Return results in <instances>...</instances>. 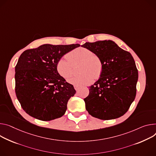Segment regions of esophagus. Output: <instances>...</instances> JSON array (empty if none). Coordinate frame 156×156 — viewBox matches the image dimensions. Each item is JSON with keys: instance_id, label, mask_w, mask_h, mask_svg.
<instances>
[{"instance_id": "obj_1", "label": "esophagus", "mask_w": 156, "mask_h": 156, "mask_svg": "<svg viewBox=\"0 0 156 156\" xmlns=\"http://www.w3.org/2000/svg\"><path fill=\"white\" fill-rule=\"evenodd\" d=\"M74 88H75V89L76 91H78V90H79V88H80V87H78V86H75V87H74Z\"/></svg>"}]
</instances>
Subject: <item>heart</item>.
<instances>
[{
	"mask_svg": "<svg viewBox=\"0 0 156 156\" xmlns=\"http://www.w3.org/2000/svg\"><path fill=\"white\" fill-rule=\"evenodd\" d=\"M66 56L71 63H81L80 68L81 74L69 78L68 80L69 83L75 86L87 85L93 81L94 78L97 80L100 77L103 70L101 60L98 55L93 54L90 49L79 47L69 52ZM69 61L65 58H60L56 65L58 73L65 79L68 78L73 73Z\"/></svg>",
	"mask_w": 156,
	"mask_h": 156,
	"instance_id": "obj_1",
	"label": "heart"
}]
</instances>
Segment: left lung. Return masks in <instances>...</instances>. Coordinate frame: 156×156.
Here are the masks:
<instances>
[{"label":"left lung","mask_w":156,"mask_h":156,"mask_svg":"<svg viewBox=\"0 0 156 156\" xmlns=\"http://www.w3.org/2000/svg\"><path fill=\"white\" fill-rule=\"evenodd\" d=\"M81 47L98 55L103 64L100 78L89 87V95L84 99L86 109L103 120L123 116L136 94L138 71L133 56L110 40L86 42Z\"/></svg>","instance_id":"left-lung-1"}]
</instances>
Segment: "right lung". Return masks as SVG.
I'll return each mask as SVG.
<instances>
[{
    "instance_id": "obj_1",
    "label": "right lung",
    "mask_w": 156,
    "mask_h": 156,
    "mask_svg": "<svg viewBox=\"0 0 156 156\" xmlns=\"http://www.w3.org/2000/svg\"><path fill=\"white\" fill-rule=\"evenodd\" d=\"M79 44H44L24 51L15 68L16 93L23 109L30 116L51 121L63 116L73 86L58 73L57 61Z\"/></svg>"
}]
</instances>
